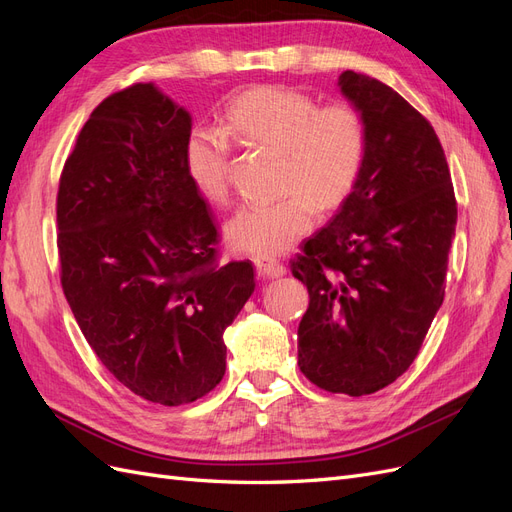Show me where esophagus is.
<instances>
[{
	"instance_id": "esophagus-1",
	"label": "esophagus",
	"mask_w": 512,
	"mask_h": 512,
	"mask_svg": "<svg viewBox=\"0 0 512 512\" xmlns=\"http://www.w3.org/2000/svg\"><path fill=\"white\" fill-rule=\"evenodd\" d=\"M256 271L262 277H269V280H275V277L286 275V267L284 265H280V262H275V260H265V258H258L256 260Z\"/></svg>"
}]
</instances>
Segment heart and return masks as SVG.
<instances>
[{
  "label": "heart",
  "mask_w": 512,
  "mask_h": 512,
  "mask_svg": "<svg viewBox=\"0 0 512 512\" xmlns=\"http://www.w3.org/2000/svg\"><path fill=\"white\" fill-rule=\"evenodd\" d=\"M232 136L282 153L280 190L273 203L241 207L224 226L226 243L256 258L288 252L316 218V207L344 203L359 179L367 128L354 106L320 102L299 89L262 85L243 91L224 111ZM183 166L194 190L213 205L228 200V141L211 128H194L183 145Z\"/></svg>",
  "instance_id": "heart-1"
}]
</instances>
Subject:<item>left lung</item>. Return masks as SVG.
<instances>
[{
	"label": "left lung",
	"mask_w": 512,
	"mask_h": 512,
	"mask_svg": "<svg viewBox=\"0 0 512 512\" xmlns=\"http://www.w3.org/2000/svg\"><path fill=\"white\" fill-rule=\"evenodd\" d=\"M344 98L367 128L352 192L292 260L307 286L299 367L329 393L361 397L416 359L444 301L457 203L429 121L371 76L342 72Z\"/></svg>",
	"instance_id": "obj_1"
}]
</instances>
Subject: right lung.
Masks as SVG:
<instances>
[{
	"mask_svg": "<svg viewBox=\"0 0 512 512\" xmlns=\"http://www.w3.org/2000/svg\"><path fill=\"white\" fill-rule=\"evenodd\" d=\"M192 115L153 83L108 96L57 194L61 286L102 365L183 406L226 371L224 331L254 292L250 260L215 262L218 230L183 166Z\"/></svg>",
	"mask_w": 512,
	"mask_h": 512,
	"instance_id": "add662e5",
	"label": "right lung"
}]
</instances>
